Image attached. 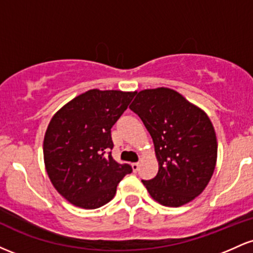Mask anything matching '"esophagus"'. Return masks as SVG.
I'll return each instance as SVG.
<instances>
[{
  "instance_id": "obj_1",
  "label": "esophagus",
  "mask_w": 253,
  "mask_h": 253,
  "mask_svg": "<svg viewBox=\"0 0 253 253\" xmlns=\"http://www.w3.org/2000/svg\"><path fill=\"white\" fill-rule=\"evenodd\" d=\"M139 168H140V164H139V163H133L132 164V169H133V171H134V172H136V171L139 170Z\"/></svg>"
}]
</instances>
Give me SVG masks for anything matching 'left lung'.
Wrapping results in <instances>:
<instances>
[{
  "label": "left lung",
  "mask_w": 253,
  "mask_h": 253,
  "mask_svg": "<svg viewBox=\"0 0 253 253\" xmlns=\"http://www.w3.org/2000/svg\"><path fill=\"white\" fill-rule=\"evenodd\" d=\"M152 136L158 173L145 181L151 197L168 207L193 201L216 164L215 130L208 115L169 88L141 90L129 106Z\"/></svg>",
  "instance_id": "left-lung-1"
}]
</instances>
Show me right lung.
Wrapping results in <instances>:
<instances>
[{"instance_id":"right-lung-1","label":"right lung","mask_w":253,"mask_h":253,"mask_svg":"<svg viewBox=\"0 0 253 253\" xmlns=\"http://www.w3.org/2000/svg\"><path fill=\"white\" fill-rule=\"evenodd\" d=\"M136 92L88 90L60 108L43 138V161L64 199L84 210L108 203L119 182L132 172L112 157L110 129Z\"/></svg>"}]
</instances>
